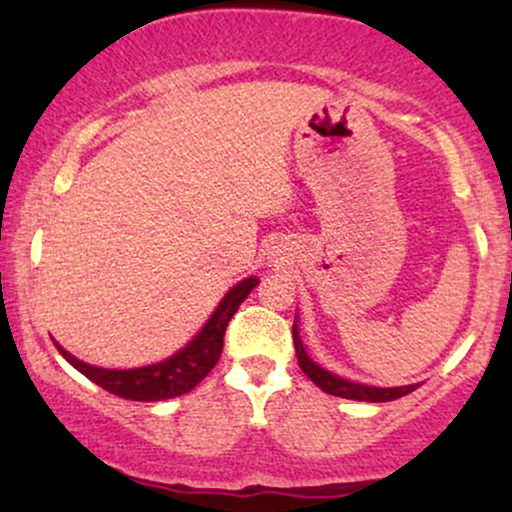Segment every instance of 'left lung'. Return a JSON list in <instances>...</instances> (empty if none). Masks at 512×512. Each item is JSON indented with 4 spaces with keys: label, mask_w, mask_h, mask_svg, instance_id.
Instances as JSON below:
<instances>
[{
    "label": "left lung",
    "mask_w": 512,
    "mask_h": 512,
    "mask_svg": "<svg viewBox=\"0 0 512 512\" xmlns=\"http://www.w3.org/2000/svg\"><path fill=\"white\" fill-rule=\"evenodd\" d=\"M293 346H296V356H298V366L305 375H308L313 383L320 387L322 392L334 397H344V399H356V402H392V399H399L409 392H414L416 385H402V387H375V385H366V383H356V380L342 378V375H334L332 370L322 368L320 363H315L313 358L308 356L305 351L301 332H298V313L296 320H293Z\"/></svg>",
    "instance_id": "8db88e82"
}]
</instances>
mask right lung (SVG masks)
Returning <instances> with one entry per match:
<instances>
[{
  "instance_id": "1",
  "label": "right lung",
  "mask_w": 512,
  "mask_h": 512,
  "mask_svg": "<svg viewBox=\"0 0 512 512\" xmlns=\"http://www.w3.org/2000/svg\"><path fill=\"white\" fill-rule=\"evenodd\" d=\"M260 284L257 276H248V279L238 281L216 310L202 325L195 337L190 339L180 351L173 356L163 358V361L151 363V366L142 368H101L91 366V363L79 361V358L69 354L60 342H55L57 351L67 358L72 366L84 373L91 383H96L103 390L113 392V395L122 399H132V402H161V399H173L180 395H187L190 390L202 383L211 373V368L219 361L223 349V334H226L228 322L236 315L240 303L250 296V291Z\"/></svg>"
}]
</instances>
